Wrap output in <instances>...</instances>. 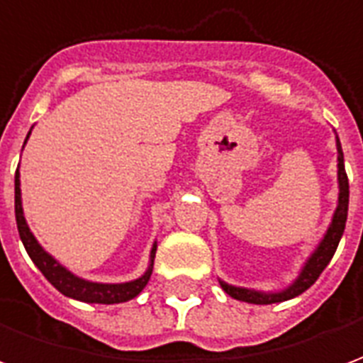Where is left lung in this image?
Wrapping results in <instances>:
<instances>
[{"label":"left lung","mask_w":363,"mask_h":363,"mask_svg":"<svg viewBox=\"0 0 363 363\" xmlns=\"http://www.w3.org/2000/svg\"><path fill=\"white\" fill-rule=\"evenodd\" d=\"M336 151H338V204L333 213V221L328 225L327 233L323 235L320 243L317 249L311 252V257L305 260L301 272L296 280L289 284L286 289L280 291H259V289L239 288V286H231L228 281L220 280V286L223 291L231 296L233 299L239 301H247V303L255 305H270L280 303V301H288L291 297H297L303 294L305 289H309L317 281L320 272L327 268V264L333 259L336 247L340 243V237L346 228V218H348V198H350V190H348V177H346V169H344V153L340 140L336 138Z\"/></svg>","instance_id":"8db88e82"}]
</instances>
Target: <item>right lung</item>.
Returning <instances> with one entry per match:
<instances>
[{
  "mask_svg": "<svg viewBox=\"0 0 363 363\" xmlns=\"http://www.w3.org/2000/svg\"><path fill=\"white\" fill-rule=\"evenodd\" d=\"M30 132L27 134V140ZM25 140V143H27ZM25 147V145H23ZM19 169L15 173V218H17V229H19V237L25 249H27L28 257L35 262L36 268L44 274V278L50 281L54 288L58 289L60 294L77 299V301H85V303H124L128 299H134L140 291H142L150 276L153 272V259H155V251H157V243H153L150 252V267L147 270L135 278L132 281H124V284H101V281H89L83 280L79 276H75L67 270L66 267H62L58 260L54 259L52 255L44 251L40 243L36 241V237L33 235V231L27 225L25 213H23V202H21V179Z\"/></svg>",
  "mask_w": 363,
  "mask_h": 363,
  "instance_id": "right-lung-1",
  "label": "right lung"
}]
</instances>
